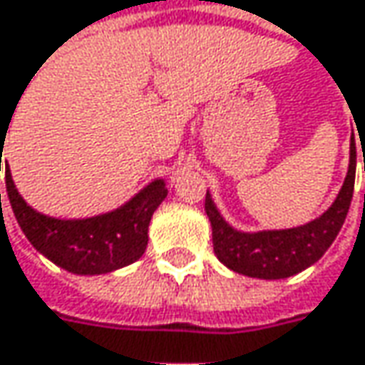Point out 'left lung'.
Masks as SVG:
<instances>
[{"label":"left lung","instance_id":"1","mask_svg":"<svg viewBox=\"0 0 365 365\" xmlns=\"http://www.w3.org/2000/svg\"><path fill=\"white\" fill-rule=\"evenodd\" d=\"M355 165H357V152H355V138L351 135L347 175L334 202L319 217L288 230L240 232L234 225H230L225 217L219 213L211 192L207 190L205 211L213 227V250L217 259L232 272L259 280L290 278L314 265L330 249V245L334 242V238L339 236L345 223L353 198Z\"/></svg>","mask_w":365,"mask_h":365}]
</instances>
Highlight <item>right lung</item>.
Here are the masks:
<instances>
[{"label": "right lung", "mask_w": 365, "mask_h": 365, "mask_svg": "<svg viewBox=\"0 0 365 365\" xmlns=\"http://www.w3.org/2000/svg\"><path fill=\"white\" fill-rule=\"evenodd\" d=\"M6 133L8 129H0V167ZM6 190L18 225L29 242L51 263L77 276L110 274L135 263L148 245L150 219L158 205L167 198L165 180L158 178L144 185L125 205L108 213L83 219H60L43 215L26 205L14 185L8 165Z\"/></svg>", "instance_id": "1"}]
</instances>
